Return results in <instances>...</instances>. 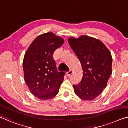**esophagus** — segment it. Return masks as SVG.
I'll return each instance as SVG.
<instances>
[{
  "label": "esophagus",
  "mask_w": 128,
  "mask_h": 128,
  "mask_svg": "<svg viewBox=\"0 0 128 128\" xmlns=\"http://www.w3.org/2000/svg\"><path fill=\"white\" fill-rule=\"evenodd\" d=\"M73 73V71L72 70H70L69 72H67V76H71L72 75V74Z\"/></svg>",
  "instance_id": "obj_1"
}]
</instances>
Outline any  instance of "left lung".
Returning <instances> with one entry per match:
<instances>
[{"instance_id":"1","label":"left lung","mask_w":128,"mask_h":128,"mask_svg":"<svg viewBox=\"0 0 128 128\" xmlns=\"http://www.w3.org/2000/svg\"><path fill=\"white\" fill-rule=\"evenodd\" d=\"M68 42L83 70L81 81L73 85L74 93L82 100H93L104 91L112 73L111 53L102 42L93 37L70 36Z\"/></svg>"}]
</instances>
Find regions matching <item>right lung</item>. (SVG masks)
Listing matches in <instances>:
<instances>
[{"instance_id": "obj_1", "label": "right lung", "mask_w": 128, "mask_h": 128, "mask_svg": "<svg viewBox=\"0 0 128 128\" xmlns=\"http://www.w3.org/2000/svg\"><path fill=\"white\" fill-rule=\"evenodd\" d=\"M64 39L52 32L39 35L26 52L23 60L26 84L33 95L47 100L57 95L65 72H58L53 59Z\"/></svg>"}]
</instances>
